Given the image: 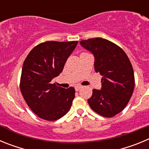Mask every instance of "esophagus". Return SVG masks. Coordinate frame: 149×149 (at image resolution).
Returning a JSON list of instances; mask_svg holds the SVG:
<instances>
[{"label":"esophagus","mask_w":149,"mask_h":149,"mask_svg":"<svg viewBox=\"0 0 149 149\" xmlns=\"http://www.w3.org/2000/svg\"><path fill=\"white\" fill-rule=\"evenodd\" d=\"M81 88H82V86H80V85H77V86H74V89H75L76 91H78Z\"/></svg>","instance_id":"34e87169"}]
</instances>
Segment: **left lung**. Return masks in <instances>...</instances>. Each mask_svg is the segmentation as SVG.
Instances as JSON below:
<instances>
[{"mask_svg": "<svg viewBox=\"0 0 149 149\" xmlns=\"http://www.w3.org/2000/svg\"><path fill=\"white\" fill-rule=\"evenodd\" d=\"M80 44L93 54L95 71L102 75L101 89H93L88 103L99 115L114 116L125 107L134 92L135 81L131 62L120 47L105 39L82 40Z\"/></svg>", "mask_w": 149, "mask_h": 149, "instance_id": "left-lung-1", "label": "left lung"}]
</instances>
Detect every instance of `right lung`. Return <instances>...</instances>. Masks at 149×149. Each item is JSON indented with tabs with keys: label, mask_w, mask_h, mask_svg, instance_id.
Masks as SVG:
<instances>
[{
	"label": "right lung",
	"mask_w": 149,
	"mask_h": 149,
	"mask_svg": "<svg viewBox=\"0 0 149 149\" xmlns=\"http://www.w3.org/2000/svg\"><path fill=\"white\" fill-rule=\"evenodd\" d=\"M78 42L49 41L31 50L22 67L20 89L26 103L41 119L54 121L70 110L75 90L51 84L60 75Z\"/></svg>",
	"instance_id": "add662e5"
}]
</instances>
